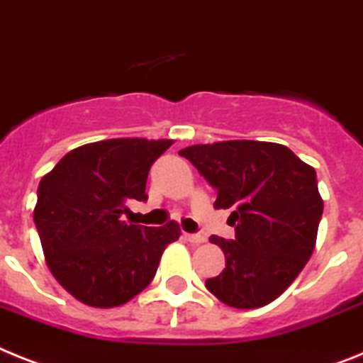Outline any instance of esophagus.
<instances>
[{
	"instance_id": "34e87169",
	"label": "esophagus",
	"mask_w": 363,
	"mask_h": 363,
	"mask_svg": "<svg viewBox=\"0 0 363 363\" xmlns=\"http://www.w3.org/2000/svg\"><path fill=\"white\" fill-rule=\"evenodd\" d=\"M184 240L194 245H199V243H205V236H201V234H188L184 233Z\"/></svg>"
}]
</instances>
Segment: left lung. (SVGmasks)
<instances>
[{"instance_id": "obj_1", "label": "left lung", "mask_w": 363, "mask_h": 363, "mask_svg": "<svg viewBox=\"0 0 363 363\" xmlns=\"http://www.w3.org/2000/svg\"><path fill=\"white\" fill-rule=\"evenodd\" d=\"M218 190L214 208H233L236 238L210 236L225 269L206 290L233 308H260L297 279L318 240L323 199L315 169L282 144L227 140L179 151Z\"/></svg>"}]
</instances>
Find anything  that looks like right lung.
Wrapping results in <instances>:
<instances>
[{
    "mask_svg": "<svg viewBox=\"0 0 363 363\" xmlns=\"http://www.w3.org/2000/svg\"><path fill=\"white\" fill-rule=\"evenodd\" d=\"M173 140L112 138L72 149L42 177L35 218L45 264L64 290L94 308H114L145 290L181 227L127 223L145 199L151 164Z\"/></svg>",
    "mask_w": 363,
    "mask_h": 363,
    "instance_id": "obj_1",
    "label": "right lung"
}]
</instances>
